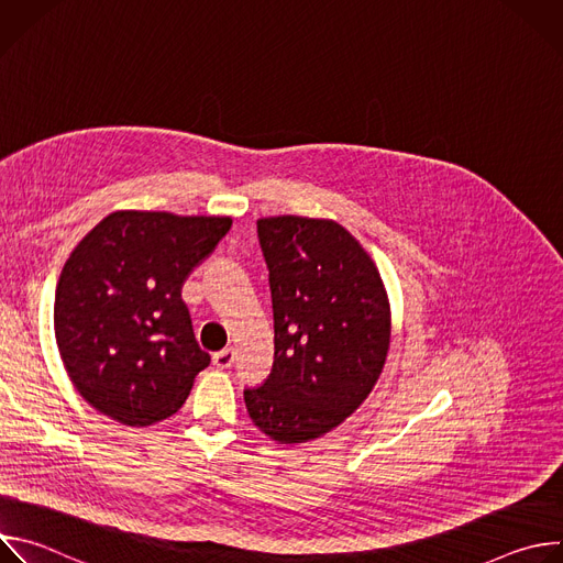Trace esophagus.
<instances>
[{"label": "esophagus", "instance_id": "esophagus-1", "mask_svg": "<svg viewBox=\"0 0 563 563\" xmlns=\"http://www.w3.org/2000/svg\"><path fill=\"white\" fill-rule=\"evenodd\" d=\"M233 358H235L233 347H224V350H220V352L213 354V365H216L218 369H227V367L233 365Z\"/></svg>", "mask_w": 563, "mask_h": 563}]
</instances>
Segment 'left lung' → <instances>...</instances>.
Wrapping results in <instances>:
<instances>
[{
    "label": "left lung",
    "instance_id": "1",
    "mask_svg": "<svg viewBox=\"0 0 563 563\" xmlns=\"http://www.w3.org/2000/svg\"><path fill=\"white\" fill-rule=\"evenodd\" d=\"M258 238L274 365L245 389V406L263 434L294 445L339 428L374 389L389 352V298L369 254L334 220L269 216Z\"/></svg>",
    "mask_w": 563,
    "mask_h": 563
}]
</instances>
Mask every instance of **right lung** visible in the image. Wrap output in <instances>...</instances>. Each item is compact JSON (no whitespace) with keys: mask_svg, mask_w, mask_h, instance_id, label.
<instances>
[{"mask_svg":"<svg viewBox=\"0 0 563 563\" xmlns=\"http://www.w3.org/2000/svg\"><path fill=\"white\" fill-rule=\"evenodd\" d=\"M229 216L122 209L66 258L53 307L64 369L87 404L144 428L180 410L209 354L180 289L229 231Z\"/></svg>","mask_w":563,"mask_h":563,"instance_id":"right-lung-1","label":"right lung"}]
</instances>
